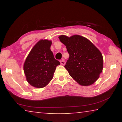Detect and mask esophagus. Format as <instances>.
<instances>
[{"label":"esophagus","mask_w":122,"mask_h":122,"mask_svg":"<svg viewBox=\"0 0 122 122\" xmlns=\"http://www.w3.org/2000/svg\"><path fill=\"white\" fill-rule=\"evenodd\" d=\"M60 63L62 65H64L65 64V61L64 60H62L60 61Z\"/></svg>","instance_id":"1"}]
</instances>
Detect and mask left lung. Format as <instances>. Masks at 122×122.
<instances>
[{"label": "left lung", "mask_w": 122, "mask_h": 122, "mask_svg": "<svg viewBox=\"0 0 122 122\" xmlns=\"http://www.w3.org/2000/svg\"><path fill=\"white\" fill-rule=\"evenodd\" d=\"M69 54L65 68L70 76L81 86L92 85L100 77L103 67L102 54L95 45L84 37L74 35L59 36Z\"/></svg>", "instance_id": "obj_1"}]
</instances>
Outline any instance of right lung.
<instances>
[{
  "label": "right lung",
  "instance_id": "1",
  "mask_svg": "<svg viewBox=\"0 0 122 122\" xmlns=\"http://www.w3.org/2000/svg\"><path fill=\"white\" fill-rule=\"evenodd\" d=\"M51 41L40 40L33 47L26 59L24 71L27 81L34 87L41 88L53 77L56 66L60 65L51 50Z\"/></svg>",
  "mask_w": 122,
  "mask_h": 122
}]
</instances>
